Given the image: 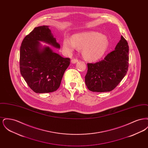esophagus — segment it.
Masks as SVG:
<instances>
[{"mask_svg":"<svg viewBox=\"0 0 148 148\" xmlns=\"http://www.w3.org/2000/svg\"><path fill=\"white\" fill-rule=\"evenodd\" d=\"M77 62H78V60L77 59H74V58L73 59L71 60V62L73 64L76 63Z\"/></svg>","mask_w":148,"mask_h":148,"instance_id":"esophagus-1","label":"esophagus"}]
</instances>
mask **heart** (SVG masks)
<instances>
[{
    "label": "heart",
    "instance_id": "heart-1",
    "mask_svg": "<svg viewBox=\"0 0 148 148\" xmlns=\"http://www.w3.org/2000/svg\"><path fill=\"white\" fill-rule=\"evenodd\" d=\"M109 46L106 35L98 32H89L73 35L71 40L66 38L63 42L65 51L71 53L76 49L82 48V54L86 59L96 60L104 55Z\"/></svg>",
    "mask_w": 148,
    "mask_h": 148
}]
</instances>
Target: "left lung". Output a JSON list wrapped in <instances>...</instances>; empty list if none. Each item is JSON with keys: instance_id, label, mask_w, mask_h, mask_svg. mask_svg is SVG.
I'll return each mask as SVG.
<instances>
[{"instance_id": "1", "label": "left lung", "mask_w": 148, "mask_h": 148, "mask_svg": "<svg viewBox=\"0 0 148 148\" xmlns=\"http://www.w3.org/2000/svg\"><path fill=\"white\" fill-rule=\"evenodd\" d=\"M129 45L121 36L115 50L95 63H88L85 82L93 92H110L127 74L129 67Z\"/></svg>"}]
</instances>
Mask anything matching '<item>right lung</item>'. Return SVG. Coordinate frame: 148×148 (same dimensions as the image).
Wrapping results in <instances>:
<instances>
[{
	"mask_svg": "<svg viewBox=\"0 0 148 148\" xmlns=\"http://www.w3.org/2000/svg\"><path fill=\"white\" fill-rule=\"evenodd\" d=\"M48 27L35 28L24 38L21 46V73L30 88L36 93L56 91L71 62L70 58L60 56L49 47L41 49L39 41L60 48Z\"/></svg>",
	"mask_w": 148,
	"mask_h": 148,
	"instance_id": "add662e5",
	"label": "right lung"
}]
</instances>
